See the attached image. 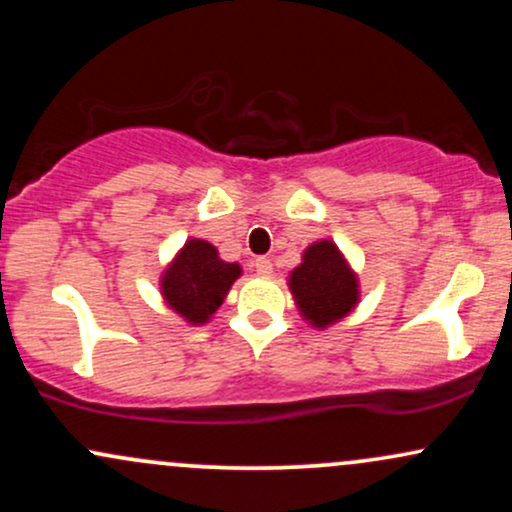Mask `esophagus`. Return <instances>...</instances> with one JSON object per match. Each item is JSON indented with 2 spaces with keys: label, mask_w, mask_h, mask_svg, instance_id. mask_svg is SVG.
<instances>
[{
  "label": "esophagus",
  "mask_w": 512,
  "mask_h": 512,
  "mask_svg": "<svg viewBox=\"0 0 512 512\" xmlns=\"http://www.w3.org/2000/svg\"><path fill=\"white\" fill-rule=\"evenodd\" d=\"M252 272L255 274H260V276H269L272 274V260H269V257H255V260H252Z\"/></svg>",
  "instance_id": "34e87169"
}]
</instances>
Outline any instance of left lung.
I'll return each mask as SVG.
<instances>
[{"label":"left lung","instance_id":"1","mask_svg":"<svg viewBox=\"0 0 512 512\" xmlns=\"http://www.w3.org/2000/svg\"><path fill=\"white\" fill-rule=\"evenodd\" d=\"M289 289L298 310L313 327L334 325L358 303V279L332 240H317L291 272Z\"/></svg>","mask_w":512,"mask_h":512}]
</instances>
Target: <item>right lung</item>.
I'll list each match as a JSON object with an SVG mask.
<instances>
[{"instance_id": "obj_1", "label": "right lung", "mask_w": 512, "mask_h": 512, "mask_svg": "<svg viewBox=\"0 0 512 512\" xmlns=\"http://www.w3.org/2000/svg\"><path fill=\"white\" fill-rule=\"evenodd\" d=\"M238 276L240 264L223 262L214 245L192 238L163 272L161 293L190 325H204L219 310Z\"/></svg>"}]
</instances>
